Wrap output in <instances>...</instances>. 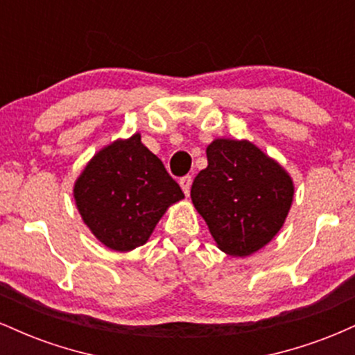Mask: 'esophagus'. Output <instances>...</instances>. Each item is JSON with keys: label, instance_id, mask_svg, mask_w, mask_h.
<instances>
[{"label": "esophagus", "instance_id": "34e87169", "mask_svg": "<svg viewBox=\"0 0 355 355\" xmlns=\"http://www.w3.org/2000/svg\"><path fill=\"white\" fill-rule=\"evenodd\" d=\"M191 182H193V178H191L190 175H185V177H182V178H180V187H182L183 193H185V195H189V193H190Z\"/></svg>", "mask_w": 355, "mask_h": 355}]
</instances>
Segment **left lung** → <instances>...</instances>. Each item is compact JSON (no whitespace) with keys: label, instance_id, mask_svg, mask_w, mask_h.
I'll return each instance as SVG.
<instances>
[{"label":"left lung","instance_id":"obj_1","mask_svg":"<svg viewBox=\"0 0 355 355\" xmlns=\"http://www.w3.org/2000/svg\"><path fill=\"white\" fill-rule=\"evenodd\" d=\"M190 197L218 248L232 257L260 250L282 229L292 198L291 175L247 140L217 138Z\"/></svg>","mask_w":355,"mask_h":355}]
</instances>
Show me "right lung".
Listing matches in <instances>:
<instances>
[{"mask_svg": "<svg viewBox=\"0 0 355 355\" xmlns=\"http://www.w3.org/2000/svg\"><path fill=\"white\" fill-rule=\"evenodd\" d=\"M76 209L92 234L112 250L144 245L170 205L185 195L140 133L101 148L76 178Z\"/></svg>", "mask_w": 355, "mask_h": 355, "instance_id": "obj_1", "label": "right lung"}]
</instances>
